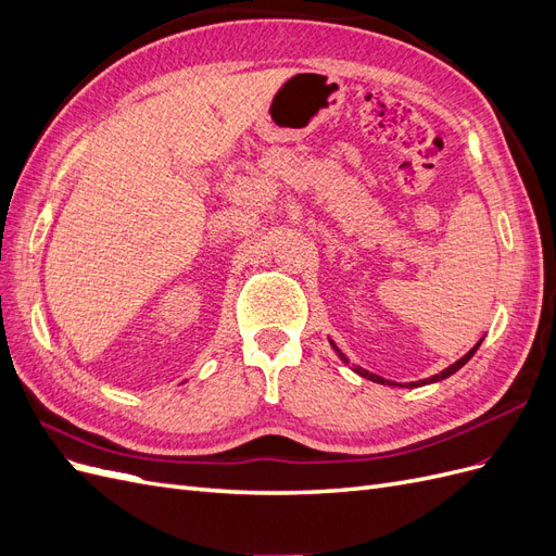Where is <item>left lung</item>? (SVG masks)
I'll return each instance as SVG.
<instances>
[{"mask_svg":"<svg viewBox=\"0 0 556 556\" xmlns=\"http://www.w3.org/2000/svg\"><path fill=\"white\" fill-rule=\"evenodd\" d=\"M480 343L482 341H478L473 348H470L468 352H466V355L459 359V362H454L452 366H447L445 368V371H441V374H435V376H431V378H425V380H417V382H408L406 387H422V384H431V382H439V380H445V378H450L452 374H457L459 371V368L470 359V357H473L476 355V350L480 348ZM333 345V343H331ZM336 348V345H333ZM336 352H339V357L348 364V359L341 355V350L339 348H336ZM352 371H355V374H359L362 378H366V380H374V382H380V384H392V387H403V384H399V382H392V380H384V378H380V376H376V374H371V371H366V368H359V366H355V368H352Z\"/></svg>","mask_w":556,"mask_h":556,"instance_id":"1","label":"left lung"}]
</instances>
